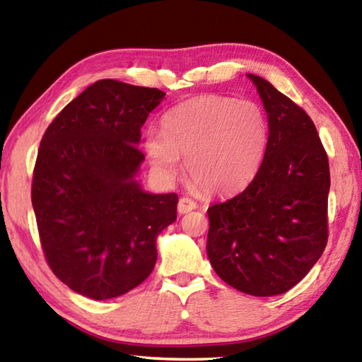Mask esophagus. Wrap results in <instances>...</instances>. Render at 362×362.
Wrapping results in <instances>:
<instances>
[{
    "label": "esophagus",
    "instance_id": "obj_1",
    "mask_svg": "<svg viewBox=\"0 0 362 362\" xmlns=\"http://www.w3.org/2000/svg\"><path fill=\"white\" fill-rule=\"evenodd\" d=\"M193 209H196V203L192 198L183 196V198L179 199V204H177V211H179V214H187Z\"/></svg>",
    "mask_w": 362,
    "mask_h": 362
}]
</instances>
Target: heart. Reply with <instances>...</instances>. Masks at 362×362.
Instances as JSON below:
<instances>
[{
	"label": "heart",
	"instance_id": "heart-1",
	"mask_svg": "<svg viewBox=\"0 0 362 362\" xmlns=\"http://www.w3.org/2000/svg\"><path fill=\"white\" fill-rule=\"evenodd\" d=\"M267 144L268 119L255 102L212 94L169 110L161 119V134H146L145 151L163 180L179 174L180 156H185L193 185L228 194L252 182Z\"/></svg>",
	"mask_w": 362,
	"mask_h": 362
}]
</instances>
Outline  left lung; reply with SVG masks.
<instances>
[{
	"label": "left lung",
	"mask_w": 362,
	"mask_h": 362,
	"mask_svg": "<svg viewBox=\"0 0 362 362\" xmlns=\"http://www.w3.org/2000/svg\"><path fill=\"white\" fill-rule=\"evenodd\" d=\"M247 76L268 115L265 156L244 192L207 209V255L226 284L272 297L298 284L326 249L329 159L305 110Z\"/></svg>",
	"instance_id": "8db88e82"
}]
</instances>
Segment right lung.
<instances>
[{"mask_svg":"<svg viewBox=\"0 0 362 362\" xmlns=\"http://www.w3.org/2000/svg\"><path fill=\"white\" fill-rule=\"evenodd\" d=\"M163 90L116 79L86 88L47 126L32 180L40 241L52 273L94 300L150 276L156 238L177 218L175 193L144 192L140 127Z\"/></svg>","mask_w":362,"mask_h":362,"instance_id":"right-lung-1","label":"right lung"}]
</instances>
